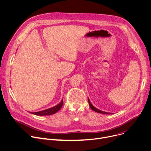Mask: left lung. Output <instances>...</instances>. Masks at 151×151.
Here are the masks:
<instances>
[{"label": "left lung", "instance_id": "1", "mask_svg": "<svg viewBox=\"0 0 151 151\" xmlns=\"http://www.w3.org/2000/svg\"><path fill=\"white\" fill-rule=\"evenodd\" d=\"M88 103H89V105H90V107H91V109H92V110H93L94 111H95V112H98V113H100V114H111V113H108V112H103V111H100V110H99V109H96V107H94L92 104H91V102H90V100H89V99H88Z\"/></svg>", "mask_w": 151, "mask_h": 151}]
</instances>
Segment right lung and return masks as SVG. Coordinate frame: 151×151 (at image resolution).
I'll list each match as a JSON object with an SVG mask.
<instances>
[{
  "mask_svg": "<svg viewBox=\"0 0 151 151\" xmlns=\"http://www.w3.org/2000/svg\"><path fill=\"white\" fill-rule=\"evenodd\" d=\"M63 106V100L57 106L51 107V108L44 110V111H42L40 112H32V114L36 115H40V116H43V115H51L52 114H55L57 112H58L61 108ZM31 113V112H30Z\"/></svg>",
  "mask_w": 151,
  "mask_h": 151,
  "instance_id": "right-lung-1",
  "label": "right lung"
}]
</instances>
